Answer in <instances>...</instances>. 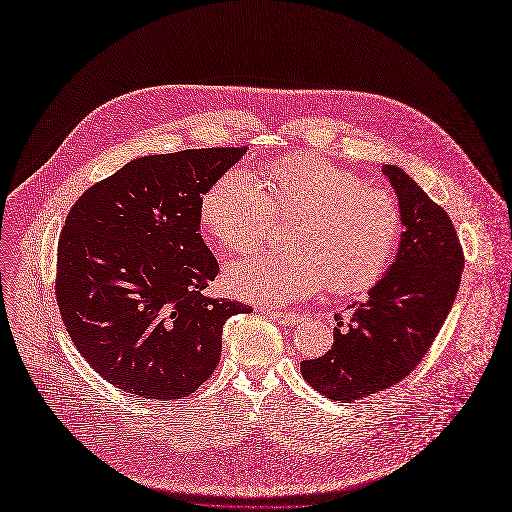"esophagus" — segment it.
Segmentation results:
<instances>
[{
    "instance_id": "obj_1",
    "label": "esophagus",
    "mask_w": 512,
    "mask_h": 512,
    "mask_svg": "<svg viewBox=\"0 0 512 512\" xmlns=\"http://www.w3.org/2000/svg\"><path fill=\"white\" fill-rule=\"evenodd\" d=\"M267 316H271L275 322H279L281 326H296L302 322V314L298 312H277V310H263Z\"/></svg>"
}]
</instances>
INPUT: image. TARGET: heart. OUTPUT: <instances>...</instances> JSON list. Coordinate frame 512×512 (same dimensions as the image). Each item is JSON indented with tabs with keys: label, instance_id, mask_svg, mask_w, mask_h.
<instances>
[{
	"label": "heart",
	"instance_id": "b5f03b06",
	"mask_svg": "<svg viewBox=\"0 0 512 512\" xmlns=\"http://www.w3.org/2000/svg\"><path fill=\"white\" fill-rule=\"evenodd\" d=\"M289 253H257L235 261L227 285L235 296L287 306L328 283L358 291L391 267L403 237L397 198L364 184L354 172L320 156H291L269 164L257 182L249 172H225L202 196V229L235 253L257 249L277 216H294Z\"/></svg>",
	"mask_w": 512,
	"mask_h": 512
}]
</instances>
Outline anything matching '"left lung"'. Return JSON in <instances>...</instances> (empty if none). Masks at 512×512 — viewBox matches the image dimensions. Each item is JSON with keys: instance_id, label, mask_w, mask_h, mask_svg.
Wrapping results in <instances>:
<instances>
[{"instance_id": "obj_1", "label": "left lung", "mask_w": 512, "mask_h": 512, "mask_svg": "<svg viewBox=\"0 0 512 512\" xmlns=\"http://www.w3.org/2000/svg\"><path fill=\"white\" fill-rule=\"evenodd\" d=\"M403 212V237L391 269L336 314L334 344L302 362L304 379L328 399L350 403L403 381L446 322L464 269V251L448 212L397 166H383Z\"/></svg>"}]
</instances>
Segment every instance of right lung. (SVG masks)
Segmentation results:
<instances>
[{
	"label": "right lung",
	"mask_w": 512,
	"mask_h": 512,
	"mask_svg": "<svg viewBox=\"0 0 512 512\" xmlns=\"http://www.w3.org/2000/svg\"><path fill=\"white\" fill-rule=\"evenodd\" d=\"M247 148L145 156L70 208L56 253L68 336L111 385L172 401L210 379L223 326L251 306L204 296L218 263L200 237L202 194Z\"/></svg>",
	"instance_id": "obj_1"
}]
</instances>
